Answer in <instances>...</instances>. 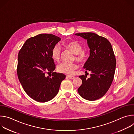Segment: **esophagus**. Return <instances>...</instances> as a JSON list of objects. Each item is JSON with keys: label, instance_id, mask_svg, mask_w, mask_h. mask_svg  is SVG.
<instances>
[{"label": "esophagus", "instance_id": "1", "mask_svg": "<svg viewBox=\"0 0 134 134\" xmlns=\"http://www.w3.org/2000/svg\"><path fill=\"white\" fill-rule=\"evenodd\" d=\"M67 77H68V78H69V79H71V80H72V79H74L75 78V77H74V76H68Z\"/></svg>", "mask_w": 134, "mask_h": 134}]
</instances>
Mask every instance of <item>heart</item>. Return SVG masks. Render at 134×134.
Returning <instances> with one entry per match:
<instances>
[{
    "mask_svg": "<svg viewBox=\"0 0 134 134\" xmlns=\"http://www.w3.org/2000/svg\"><path fill=\"white\" fill-rule=\"evenodd\" d=\"M64 46L71 50L75 54L74 59L81 64L85 63L87 59L88 55L85 51L83 50L82 46L76 41H68L64 43ZM61 49L58 46H54L51 51V57L54 62H58L60 59ZM79 65L76 63H62L57 66V70L60 73L67 75H72L75 70L77 69Z\"/></svg>",
    "mask_w": 134,
    "mask_h": 134,
    "instance_id": "1",
    "label": "heart"
}]
</instances>
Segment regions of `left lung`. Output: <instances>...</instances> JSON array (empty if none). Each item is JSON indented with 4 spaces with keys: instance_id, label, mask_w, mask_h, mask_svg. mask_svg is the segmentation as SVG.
I'll return each instance as SVG.
<instances>
[{
    "instance_id": "1",
    "label": "left lung",
    "mask_w": 134,
    "mask_h": 134,
    "mask_svg": "<svg viewBox=\"0 0 134 134\" xmlns=\"http://www.w3.org/2000/svg\"><path fill=\"white\" fill-rule=\"evenodd\" d=\"M87 40L90 55L84 68L91 72V77L80 76L82 84L78 88L81 96L89 101L98 100L109 89L113 80L116 60L112 46L106 38L92 33H76Z\"/></svg>"
}]
</instances>
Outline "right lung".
Instances as JSON below:
<instances>
[{"label":"right lung","mask_w":134,"mask_h":134,"mask_svg":"<svg viewBox=\"0 0 134 134\" xmlns=\"http://www.w3.org/2000/svg\"><path fill=\"white\" fill-rule=\"evenodd\" d=\"M61 39L51 34H40L27 39L18 54L17 72L24 90L39 102H46L58 94L66 76L53 72L51 57L53 47ZM52 72L47 77L46 73Z\"/></svg>","instance_id":"obj_1"}]
</instances>
